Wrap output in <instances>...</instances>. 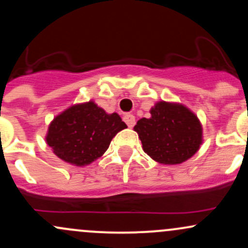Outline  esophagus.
Segmentation results:
<instances>
[{
    "mask_svg": "<svg viewBox=\"0 0 248 248\" xmlns=\"http://www.w3.org/2000/svg\"><path fill=\"white\" fill-rule=\"evenodd\" d=\"M124 121L126 122L128 127L133 128L134 124H135V116L132 115V114H126L124 116Z\"/></svg>",
    "mask_w": 248,
    "mask_h": 248,
    "instance_id": "obj_1",
    "label": "esophagus"
}]
</instances>
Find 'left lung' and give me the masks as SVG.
<instances>
[{"label":"left lung","mask_w":248,"mask_h":248,"mask_svg":"<svg viewBox=\"0 0 248 248\" xmlns=\"http://www.w3.org/2000/svg\"><path fill=\"white\" fill-rule=\"evenodd\" d=\"M149 119L136 122L142 148L162 164H179L192 157L203 142V129L189 108L176 102L160 101L150 109Z\"/></svg>","instance_id":"left-lung-1"}]
</instances>
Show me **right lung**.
<instances>
[{
  "label": "right lung",
  "mask_w": 248,
  "mask_h": 248,
  "mask_svg": "<svg viewBox=\"0 0 248 248\" xmlns=\"http://www.w3.org/2000/svg\"><path fill=\"white\" fill-rule=\"evenodd\" d=\"M127 128L116 113L107 114L93 101L73 105L50 124L46 143L62 161L84 167L101 157L110 141Z\"/></svg>",
  "instance_id": "right-lung-1"
}]
</instances>
